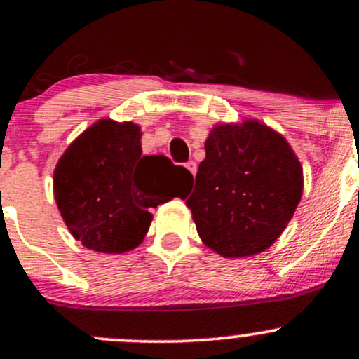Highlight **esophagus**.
<instances>
[{"instance_id": "1", "label": "esophagus", "mask_w": 359, "mask_h": 359, "mask_svg": "<svg viewBox=\"0 0 359 359\" xmlns=\"http://www.w3.org/2000/svg\"><path fill=\"white\" fill-rule=\"evenodd\" d=\"M185 167L189 168V172H191L192 175H196V172H197V163L194 162V160H189V162L185 163Z\"/></svg>"}]
</instances>
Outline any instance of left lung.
Listing matches in <instances>:
<instances>
[{"mask_svg": "<svg viewBox=\"0 0 359 359\" xmlns=\"http://www.w3.org/2000/svg\"><path fill=\"white\" fill-rule=\"evenodd\" d=\"M185 201L205 246L226 258L269 250L302 199L304 170L283 135L255 118L217 123Z\"/></svg>", "mask_w": 359, "mask_h": 359, "instance_id": "obj_1", "label": "left lung"}]
</instances>
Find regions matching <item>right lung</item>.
I'll return each instance as SVG.
<instances>
[{
	"label": "right lung",
	"instance_id": "1",
	"mask_svg": "<svg viewBox=\"0 0 359 359\" xmlns=\"http://www.w3.org/2000/svg\"><path fill=\"white\" fill-rule=\"evenodd\" d=\"M142 135L133 121L97 119L57 162V208L86 248L108 255L135 250L154 219L151 209L182 199L192 182L191 172L167 156H143Z\"/></svg>",
	"mask_w": 359,
	"mask_h": 359
}]
</instances>
